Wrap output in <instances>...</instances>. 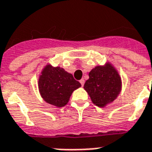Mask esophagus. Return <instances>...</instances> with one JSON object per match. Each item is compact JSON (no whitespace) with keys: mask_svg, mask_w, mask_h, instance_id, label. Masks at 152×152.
<instances>
[{"mask_svg":"<svg viewBox=\"0 0 152 152\" xmlns=\"http://www.w3.org/2000/svg\"><path fill=\"white\" fill-rule=\"evenodd\" d=\"M80 82L81 85L82 86L84 85V82H85V81H84V80H83V79H81L80 80Z\"/></svg>","mask_w":152,"mask_h":152,"instance_id":"esophagus-1","label":"esophagus"}]
</instances>
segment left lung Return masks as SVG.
Masks as SVG:
<instances>
[{"instance_id":"1","label":"left lung","mask_w":152,"mask_h":152,"mask_svg":"<svg viewBox=\"0 0 152 152\" xmlns=\"http://www.w3.org/2000/svg\"><path fill=\"white\" fill-rule=\"evenodd\" d=\"M121 88L120 76L109 64L93 69L89 72V79L83 86L93 103L99 107H103L115 99Z\"/></svg>"}]
</instances>
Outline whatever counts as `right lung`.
Returning <instances> with one entry per match:
<instances>
[{
	"instance_id": "obj_1",
	"label": "right lung",
	"mask_w": 152,
	"mask_h": 152,
	"mask_svg": "<svg viewBox=\"0 0 152 152\" xmlns=\"http://www.w3.org/2000/svg\"><path fill=\"white\" fill-rule=\"evenodd\" d=\"M39 87L42 97L46 102L62 107L68 103L73 91L81 84L64 69L47 65L40 76Z\"/></svg>"
}]
</instances>
